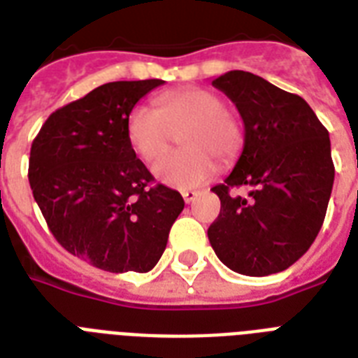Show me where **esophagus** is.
<instances>
[{
	"label": "esophagus",
	"instance_id": "1",
	"mask_svg": "<svg viewBox=\"0 0 358 358\" xmlns=\"http://www.w3.org/2000/svg\"><path fill=\"white\" fill-rule=\"evenodd\" d=\"M182 196H184V201L189 204V202H193L196 196H199V193H196V191H184V193H182Z\"/></svg>",
	"mask_w": 358,
	"mask_h": 358
}]
</instances>
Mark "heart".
<instances>
[{"mask_svg":"<svg viewBox=\"0 0 358 358\" xmlns=\"http://www.w3.org/2000/svg\"><path fill=\"white\" fill-rule=\"evenodd\" d=\"M224 100L201 87H185L156 98V109L137 106L126 120L131 148L145 159L161 156L182 129L184 151L156 159L152 173L174 189H195L217 173V159L229 165L243 146V129Z\"/></svg>","mask_w":358,"mask_h":358,"instance_id":"heart-1","label":"heart"}]
</instances>
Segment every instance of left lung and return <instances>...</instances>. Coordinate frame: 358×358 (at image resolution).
Here are the masks:
<instances>
[{
	"label": "left lung",
	"instance_id": "1",
	"mask_svg": "<svg viewBox=\"0 0 358 358\" xmlns=\"http://www.w3.org/2000/svg\"><path fill=\"white\" fill-rule=\"evenodd\" d=\"M238 108L243 150L223 184L208 229L215 255L232 271L266 277L305 255L322 229L333 191L331 141L310 106L260 76L230 70L212 81ZM250 187V196L229 195Z\"/></svg>",
	"mask_w": 358,
	"mask_h": 358
}]
</instances>
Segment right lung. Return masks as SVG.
<instances>
[{
	"label": "right lung",
	"mask_w": 358,
	"mask_h": 358,
	"mask_svg": "<svg viewBox=\"0 0 358 358\" xmlns=\"http://www.w3.org/2000/svg\"><path fill=\"white\" fill-rule=\"evenodd\" d=\"M165 81H113L48 117L31 145L29 184L59 243L109 273H146L167 247L184 199L137 159L129 111Z\"/></svg>",
	"instance_id": "obj_1"
}]
</instances>
